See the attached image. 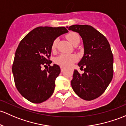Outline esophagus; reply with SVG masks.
<instances>
[{
	"mask_svg": "<svg viewBox=\"0 0 126 126\" xmlns=\"http://www.w3.org/2000/svg\"><path fill=\"white\" fill-rule=\"evenodd\" d=\"M60 68H61V71H62V72H63V71H64V67L61 66Z\"/></svg>",
	"mask_w": 126,
	"mask_h": 126,
	"instance_id": "1",
	"label": "esophagus"
}]
</instances>
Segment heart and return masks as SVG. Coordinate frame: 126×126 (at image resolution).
Segmentation results:
<instances>
[{"label": "heart", "instance_id": "heart-1", "mask_svg": "<svg viewBox=\"0 0 126 126\" xmlns=\"http://www.w3.org/2000/svg\"><path fill=\"white\" fill-rule=\"evenodd\" d=\"M67 39L72 43L73 45L79 44L80 41V38L79 34L75 32H71L66 35ZM58 39H55L52 42L51 49L54 51L57 46ZM77 56L75 54H62L57 57L55 59V62L57 64L62 66H68L73 64L74 62L77 60Z\"/></svg>", "mask_w": 126, "mask_h": 126}]
</instances>
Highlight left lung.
Masks as SVG:
<instances>
[{
	"label": "left lung",
	"instance_id": "8db88e82",
	"mask_svg": "<svg viewBox=\"0 0 126 126\" xmlns=\"http://www.w3.org/2000/svg\"><path fill=\"white\" fill-rule=\"evenodd\" d=\"M69 30L79 33L83 39L84 53L78 65L84 73L74 70L71 86L83 100L97 98L103 94L112 80L113 58L106 38L94 28L87 25H74Z\"/></svg>",
	"mask_w": 126,
	"mask_h": 126
}]
</instances>
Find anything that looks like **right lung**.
Returning a JSON list of instances; mask_svg holds the SVG:
<instances>
[{"mask_svg": "<svg viewBox=\"0 0 126 126\" xmlns=\"http://www.w3.org/2000/svg\"><path fill=\"white\" fill-rule=\"evenodd\" d=\"M67 32L64 27L39 26L20 42L12 71L17 89L31 103H41L52 95L60 68L57 64L50 65L51 45L57 37ZM47 65V70H41Z\"/></svg>", "mask_w": 126, "mask_h": 126, "instance_id": "add662e5", "label": "right lung"}]
</instances>
